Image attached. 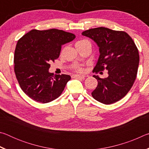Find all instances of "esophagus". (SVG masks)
Wrapping results in <instances>:
<instances>
[{"mask_svg": "<svg viewBox=\"0 0 149 149\" xmlns=\"http://www.w3.org/2000/svg\"><path fill=\"white\" fill-rule=\"evenodd\" d=\"M72 78H76V79H85V75H72Z\"/></svg>", "mask_w": 149, "mask_h": 149, "instance_id": "obj_1", "label": "esophagus"}]
</instances>
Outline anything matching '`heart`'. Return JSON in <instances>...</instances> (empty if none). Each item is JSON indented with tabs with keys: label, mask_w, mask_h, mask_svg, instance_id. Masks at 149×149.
Returning <instances> with one entry per match:
<instances>
[{
	"label": "heart",
	"mask_w": 149,
	"mask_h": 149,
	"mask_svg": "<svg viewBox=\"0 0 149 149\" xmlns=\"http://www.w3.org/2000/svg\"><path fill=\"white\" fill-rule=\"evenodd\" d=\"M86 41V40H80V41H78L75 44L81 43V42H84V41ZM75 70H76V71H77V72H82V71H83V69L81 68H80V67H76V68H75Z\"/></svg>",
	"instance_id": "b5f03b06"
}]
</instances>
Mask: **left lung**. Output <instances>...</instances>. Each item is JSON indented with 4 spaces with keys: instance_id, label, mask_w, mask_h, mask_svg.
I'll return each instance as SVG.
<instances>
[{
    "instance_id": "1",
    "label": "left lung",
    "mask_w": 149,
    "mask_h": 149,
    "mask_svg": "<svg viewBox=\"0 0 149 149\" xmlns=\"http://www.w3.org/2000/svg\"><path fill=\"white\" fill-rule=\"evenodd\" d=\"M82 35L92 39L99 47L100 56L93 71L107 70L108 76L100 78L91 93L95 100L110 104L122 99L130 91L137 74L139 54L137 46L127 33L107 27L86 30Z\"/></svg>"
}]
</instances>
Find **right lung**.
Segmentation results:
<instances>
[{
  "instance_id": "1",
  "label": "right lung",
  "mask_w": 149,
  "mask_h": 149,
  "mask_svg": "<svg viewBox=\"0 0 149 149\" xmlns=\"http://www.w3.org/2000/svg\"><path fill=\"white\" fill-rule=\"evenodd\" d=\"M75 35L63 30L32 29L17 41L14 52V72L22 91L35 101L47 103L61 95L68 75L49 73L50 62L59 57L62 45Z\"/></svg>"
}]
</instances>
